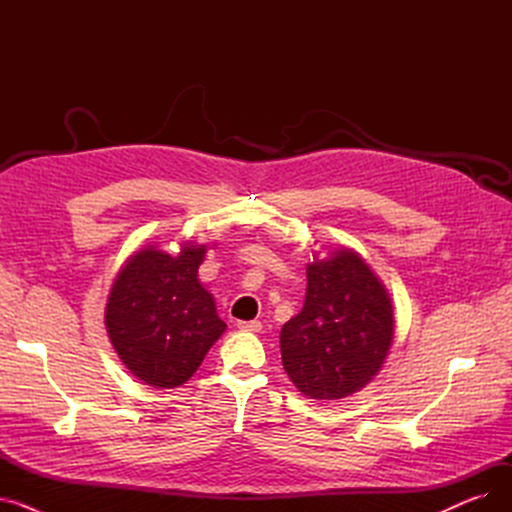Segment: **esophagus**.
Listing matches in <instances>:
<instances>
[{"label": "esophagus", "instance_id": "esophagus-1", "mask_svg": "<svg viewBox=\"0 0 512 512\" xmlns=\"http://www.w3.org/2000/svg\"><path fill=\"white\" fill-rule=\"evenodd\" d=\"M238 330L242 332H261V321L259 319H251V321H238Z\"/></svg>", "mask_w": 512, "mask_h": 512}]
</instances>
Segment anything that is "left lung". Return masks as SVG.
I'll return each mask as SVG.
<instances>
[{
  "label": "left lung",
  "instance_id": "8db88e82",
  "mask_svg": "<svg viewBox=\"0 0 512 512\" xmlns=\"http://www.w3.org/2000/svg\"><path fill=\"white\" fill-rule=\"evenodd\" d=\"M394 338L388 292L351 249L307 267L299 315L282 326V363L292 384L315 400L361 390L384 365Z\"/></svg>",
  "mask_w": 512,
  "mask_h": 512
}]
</instances>
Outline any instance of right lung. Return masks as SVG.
Wrapping results in <instances>:
<instances>
[{"mask_svg": "<svg viewBox=\"0 0 512 512\" xmlns=\"http://www.w3.org/2000/svg\"><path fill=\"white\" fill-rule=\"evenodd\" d=\"M205 247L178 257L153 247L132 255L105 307V326L122 363L149 386L176 388L199 369L226 324L197 278Z\"/></svg>", "mask_w": 512, "mask_h": 512, "instance_id": "right-lung-1", "label": "right lung"}]
</instances>
